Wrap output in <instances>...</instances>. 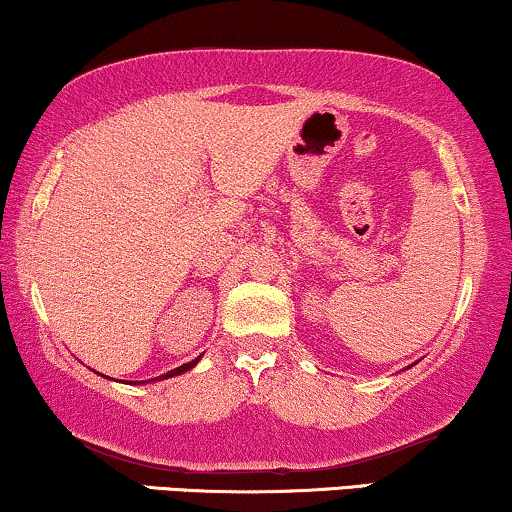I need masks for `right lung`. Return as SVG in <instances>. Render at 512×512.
Segmentation results:
<instances>
[{"label":"right lung","instance_id":"add662e5","mask_svg":"<svg viewBox=\"0 0 512 512\" xmlns=\"http://www.w3.org/2000/svg\"><path fill=\"white\" fill-rule=\"evenodd\" d=\"M202 359V354L198 356V359H193V361H188V363H184V366H179V368H174V370H167L165 375H160V377H153V380H167V377H177V375H184L186 370H191V368H195V363H198ZM107 377V375H104ZM153 380H149V382H153ZM144 384H146V380H144Z\"/></svg>","mask_w":512,"mask_h":512}]
</instances>
